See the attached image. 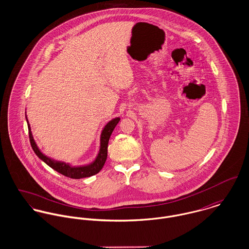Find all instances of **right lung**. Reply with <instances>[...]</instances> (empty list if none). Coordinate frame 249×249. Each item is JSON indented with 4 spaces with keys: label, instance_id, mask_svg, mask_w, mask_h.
<instances>
[{
    "label": "right lung",
    "instance_id": "1",
    "mask_svg": "<svg viewBox=\"0 0 249 249\" xmlns=\"http://www.w3.org/2000/svg\"><path fill=\"white\" fill-rule=\"evenodd\" d=\"M27 123H28V127H29V134H30V141L32 147L34 151L36 152V155L43 161L45 162L49 167L56 171L57 173L67 177V178H73V179H80V178H90L92 176L97 175L104 167L107 158V146H108V142L109 138L115 128V126L118 124L120 122V117H117L115 119H112L109 121L102 130L101 133V145H100V150L99 153L96 157V159L88 164V165H82V166H71L69 163H65L63 161H57L54 160L47 155H45L37 146L36 141L33 136V132L31 129L30 123L28 121L27 115H26Z\"/></svg>",
    "mask_w": 249,
    "mask_h": 249
}]
</instances>
